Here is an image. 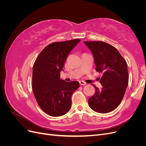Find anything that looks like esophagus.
Listing matches in <instances>:
<instances>
[{
  "mask_svg": "<svg viewBox=\"0 0 146 146\" xmlns=\"http://www.w3.org/2000/svg\"><path fill=\"white\" fill-rule=\"evenodd\" d=\"M79 83H80V85L81 86L86 85V83L85 82H83V81H80V82H79Z\"/></svg>",
  "mask_w": 146,
  "mask_h": 146,
  "instance_id": "1",
  "label": "esophagus"
}]
</instances>
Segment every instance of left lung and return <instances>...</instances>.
I'll return each instance as SVG.
<instances>
[{"label": "left lung", "instance_id": "left-lung-1", "mask_svg": "<svg viewBox=\"0 0 146 146\" xmlns=\"http://www.w3.org/2000/svg\"><path fill=\"white\" fill-rule=\"evenodd\" d=\"M93 54L96 71L102 74L99 90L94 85L95 93L88 99L94 111L107 113L115 110L124 96L129 83L125 60L114 46L103 41H84Z\"/></svg>", "mask_w": 146, "mask_h": 146}]
</instances>
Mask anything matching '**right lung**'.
Masks as SVG:
<instances>
[{"instance_id":"1","label":"right lung","mask_w":146,"mask_h":146,"mask_svg":"<svg viewBox=\"0 0 146 146\" xmlns=\"http://www.w3.org/2000/svg\"><path fill=\"white\" fill-rule=\"evenodd\" d=\"M80 39L54 42L37 56L33 66L32 89L38 105L51 116H60L71 107V97L79 82L60 79L65 61Z\"/></svg>"}]
</instances>
